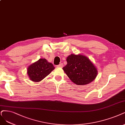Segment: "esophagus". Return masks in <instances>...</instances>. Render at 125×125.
Instances as JSON below:
<instances>
[{
	"label": "esophagus",
	"instance_id": "esophagus-1",
	"mask_svg": "<svg viewBox=\"0 0 125 125\" xmlns=\"http://www.w3.org/2000/svg\"><path fill=\"white\" fill-rule=\"evenodd\" d=\"M63 66V63H60V64H59L58 65H57V67H62Z\"/></svg>",
	"mask_w": 125,
	"mask_h": 125
}]
</instances>
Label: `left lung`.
I'll list each match as a JSON object with an SVG mask.
<instances>
[{
    "instance_id": "left-lung-1",
    "label": "left lung",
    "mask_w": 125,
    "mask_h": 125,
    "mask_svg": "<svg viewBox=\"0 0 125 125\" xmlns=\"http://www.w3.org/2000/svg\"><path fill=\"white\" fill-rule=\"evenodd\" d=\"M66 61L67 65L63 67V70L74 83L87 84L95 79L97 70L86 57L72 54L67 57Z\"/></svg>"
}]
</instances>
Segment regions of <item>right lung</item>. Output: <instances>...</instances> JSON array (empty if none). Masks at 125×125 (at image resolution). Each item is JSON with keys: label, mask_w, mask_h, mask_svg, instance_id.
Returning <instances> with one entry per match:
<instances>
[{"label": "right lung", "mask_w": 125, "mask_h": 125, "mask_svg": "<svg viewBox=\"0 0 125 125\" xmlns=\"http://www.w3.org/2000/svg\"><path fill=\"white\" fill-rule=\"evenodd\" d=\"M54 69L53 64L45 59H40L28 68L27 73L30 79L34 82H39L48 76Z\"/></svg>", "instance_id": "add662e5"}]
</instances>
